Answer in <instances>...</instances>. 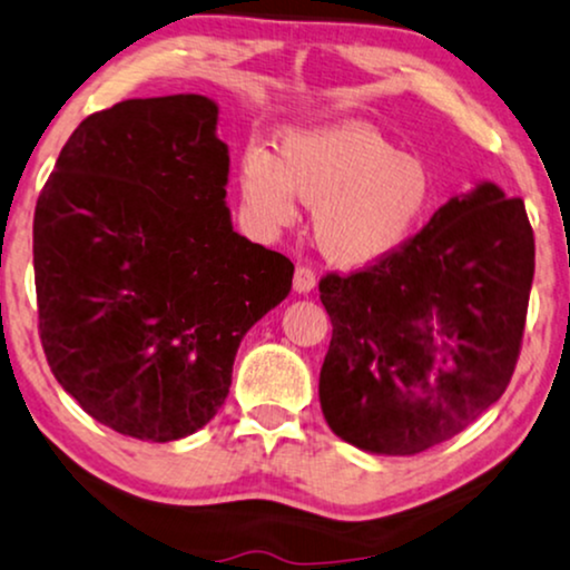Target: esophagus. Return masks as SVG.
<instances>
[{
  "label": "esophagus",
  "instance_id": "34e87169",
  "mask_svg": "<svg viewBox=\"0 0 570 570\" xmlns=\"http://www.w3.org/2000/svg\"><path fill=\"white\" fill-rule=\"evenodd\" d=\"M313 289H315V273L305 268V265H299V268L294 271V292L309 294Z\"/></svg>",
  "mask_w": 570,
  "mask_h": 570
}]
</instances>
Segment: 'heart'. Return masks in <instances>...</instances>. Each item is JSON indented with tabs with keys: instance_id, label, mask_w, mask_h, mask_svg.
<instances>
[{
	"instance_id": "heart-1",
	"label": "heart",
	"mask_w": 570,
	"mask_h": 570,
	"mask_svg": "<svg viewBox=\"0 0 570 570\" xmlns=\"http://www.w3.org/2000/svg\"><path fill=\"white\" fill-rule=\"evenodd\" d=\"M242 194L263 228L297 220V197L315 207V242L328 263L357 271L400 252L434 205V181L417 155L363 124L289 128L281 155L252 144Z\"/></svg>"
}]
</instances>
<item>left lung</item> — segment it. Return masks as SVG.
I'll return each mask as SVG.
<instances>
[{
	"mask_svg": "<svg viewBox=\"0 0 570 570\" xmlns=\"http://www.w3.org/2000/svg\"><path fill=\"white\" fill-rule=\"evenodd\" d=\"M531 281L523 199L492 181L446 199L373 268L323 278L331 431L373 455H417L471 426L513 376Z\"/></svg>",
	"mask_w": 570,
	"mask_h": 570,
	"instance_id": "obj_1",
	"label": "left lung"
}]
</instances>
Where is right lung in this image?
<instances>
[{
  "mask_svg": "<svg viewBox=\"0 0 570 570\" xmlns=\"http://www.w3.org/2000/svg\"><path fill=\"white\" fill-rule=\"evenodd\" d=\"M218 112L202 94L94 112L36 202L49 368L94 421L141 442L210 423L244 334L292 292L289 257L234 232Z\"/></svg>",
  "mask_w": 570,
  "mask_h": 570,
  "instance_id": "right-lung-1",
  "label": "right lung"
}]
</instances>
